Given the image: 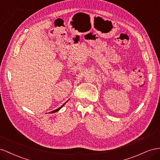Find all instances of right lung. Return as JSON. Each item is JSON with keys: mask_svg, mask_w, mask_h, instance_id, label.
Listing matches in <instances>:
<instances>
[{"mask_svg": "<svg viewBox=\"0 0 160 160\" xmlns=\"http://www.w3.org/2000/svg\"><path fill=\"white\" fill-rule=\"evenodd\" d=\"M67 102H66L64 104H63V105L62 106H61L60 108H57V109H56V110H54V111H52V112H49V113H53V112H58V111H60V109L63 107V105H64V104L66 103Z\"/></svg>", "mask_w": 160, "mask_h": 160, "instance_id": "add662e5", "label": "right lung"}]
</instances>
